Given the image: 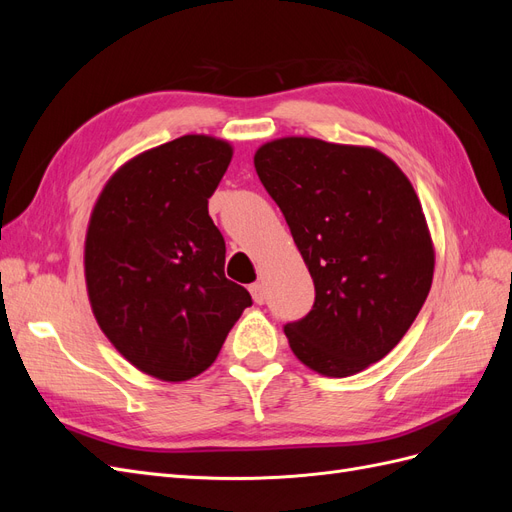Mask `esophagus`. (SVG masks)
Returning a JSON list of instances; mask_svg holds the SVG:
<instances>
[{"label": "esophagus", "mask_w": 512, "mask_h": 512, "mask_svg": "<svg viewBox=\"0 0 512 512\" xmlns=\"http://www.w3.org/2000/svg\"><path fill=\"white\" fill-rule=\"evenodd\" d=\"M250 294H252V299H254L256 305H262V303L267 301V290H265V286H262L260 282L250 286Z\"/></svg>", "instance_id": "obj_1"}]
</instances>
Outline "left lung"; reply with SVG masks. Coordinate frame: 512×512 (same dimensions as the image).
<instances>
[{"instance_id":"1","label":"left lung","mask_w":512,"mask_h":512,"mask_svg":"<svg viewBox=\"0 0 512 512\" xmlns=\"http://www.w3.org/2000/svg\"><path fill=\"white\" fill-rule=\"evenodd\" d=\"M316 286L312 312L286 324L297 359L327 378L384 359L427 299L436 250L410 179L367 145L282 136L254 153Z\"/></svg>"}]
</instances>
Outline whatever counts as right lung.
I'll return each instance as SVG.
<instances>
[{
	"label": "right lung",
	"mask_w": 512,
	"mask_h": 512,
	"mask_svg": "<svg viewBox=\"0 0 512 512\" xmlns=\"http://www.w3.org/2000/svg\"><path fill=\"white\" fill-rule=\"evenodd\" d=\"M232 145L185 134L138 153L104 183L85 235V286L98 327L143 374L190 380L218 359L252 297L226 280L209 196Z\"/></svg>",
	"instance_id": "1"
}]
</instances>
